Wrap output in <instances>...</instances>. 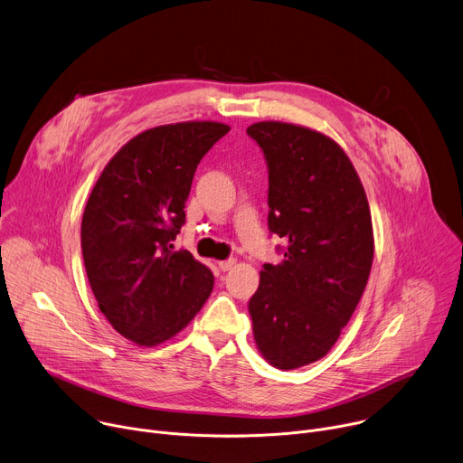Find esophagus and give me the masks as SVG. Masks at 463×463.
<instances>
[{
	"instance_id": "34e87169",
	"label": "esophagus",
	"mask_w": 463,
	"mask_h": 463,
	"mask_svg": "<svg viewBox=\"0 0 463 463\" xmlns=\"http://www.w3.org/2000/svg\"><path fill=\"white\" fill-rule=\"evenodd\" d=\"M234 266H236V260H234V258H229V260H223V261L218 263V268H220L223 273H225V271H231Z\"/></svg>"
}]
</instances>
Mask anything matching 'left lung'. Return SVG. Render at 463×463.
Listing matches in <instances>:
<instances>
[{"label":"left lung","instance_id":"left-lung-1","mask_svg":"<svg viewBox=\"0 0 463 463\" xmlns=\"http://www.w3.org/2000/svg\"><path fill=\"white\" fill-rule=\"evenodd\" d=\"M247 136L268 163V227L288 241L263 263L249 300L258 350L293 370L324 357L354 315L373 260L372 216L343 148L318 131L256 122Z\"/></svg>","mask_w":463,"mask_h":463}]
</instances>
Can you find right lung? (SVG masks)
<instances>
[{"instance_id": "obj_1", "label": "right lung", "mask_w": 463, "mask_h": 463, "mask_svg": "<svg viewBox=\"0 0 463 463\" xmlns=\"http://www.w3.org/2000/svg\"><path fill=\"white\" fill-rule=\"evenodd\" d=\"M231 128L181 122L143 131L102 170L82 216V256L100 311L139 346L168 341L213 293L214 277L172 250L205 154Z\"/></svg>"}]
</instances>
